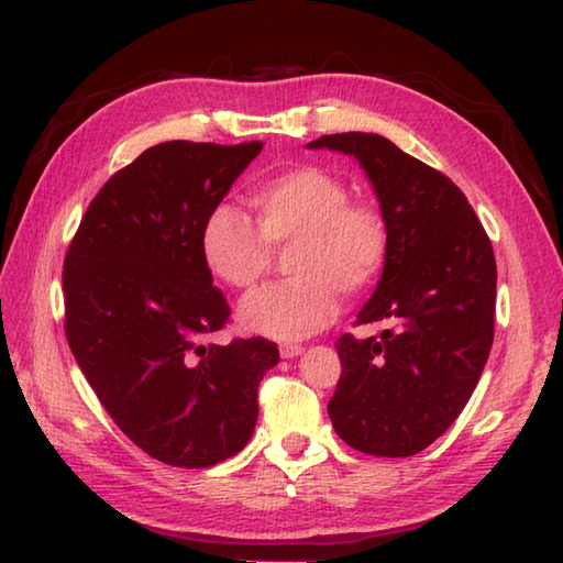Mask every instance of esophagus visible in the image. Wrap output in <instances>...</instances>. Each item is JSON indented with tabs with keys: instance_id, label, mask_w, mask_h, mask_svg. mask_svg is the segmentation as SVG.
Segmentation results:
<instances>
[{
	"instance_id": "esophagus-1",
	"label": "esophagus",
	"mask_w": 563,
	"mask_h": 563,
	"mask_svg": "<svg viewBox=\"0 0 563 563\" xmlns=\"http://www.w3.org/2000/svg\"><path fill=\"white\" fill-rule=\"evenodd\" d=\"M301 351H303L301 343H282V346H279L282 358H294V356H299Z\"/></svg>"
}]
</instances>
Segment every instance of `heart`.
I'll return each mask as SVG.
<instances>
[{"instance_id": "1", "label": "heart", "mask_w": 563, "mask_h": 563, "mask_svg": "<svg viewBox=\"0 0 563 563\" xmlns=\"http://www.w3.org/2000/svg\"><path fill=\"white\" fill-rule=\"evenodd\" d=\"M254 222L232 205H214L200 230L202 260L217 279L252 291L274 264V250H289L291 279L252 294L240 323L252 333L297 341L331 323L339 294L358 297L388 260L386 217L368 202H353L349 185L319 165H299L250 192Z\"/></svg>"}]
</instances>
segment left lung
Returning a JSON list of instances; mask_svg holds the SVG:
<instances>
[{"label": "left lung", "instance_id": "8db88e82", "mask_svg": "<svg viewBox=\"0 0 563 563\" xmlns=\"http://www.w3.org/2000/svg\"><path fill=\"white\" fill-rule=\"evenodd\" d=\"M309 147L356 157L390 232L383 276L356 319L390 329L336 341L333 430L366 455H418L467 406L495 341L492 242L460 187L388 137L333 133Z\"/></svg>", "mask_w": 563, "mask_h": 563}]
</instances>
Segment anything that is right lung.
Listing matches in <instances>:
<instances>
[{
	"instance_id": "add662e5",
	"label": "right lung",
	"mask_w": 563,
	"mask_h": 563,
	"mask_svg": "<svg viewBox=\"0 0 563 563\" xmlns=\"http://www.w3.org/2000/svg\"><path fill=\"white\" fill-rule=\"evenodd\" d=\"M262 147H147L108 177L68 244V346L115 426L165 465L236 455L254 432L264 373L279 361L262 336L210 341L232 311L200 250L207 212Z\"/></svg>"
}]
</instances>
